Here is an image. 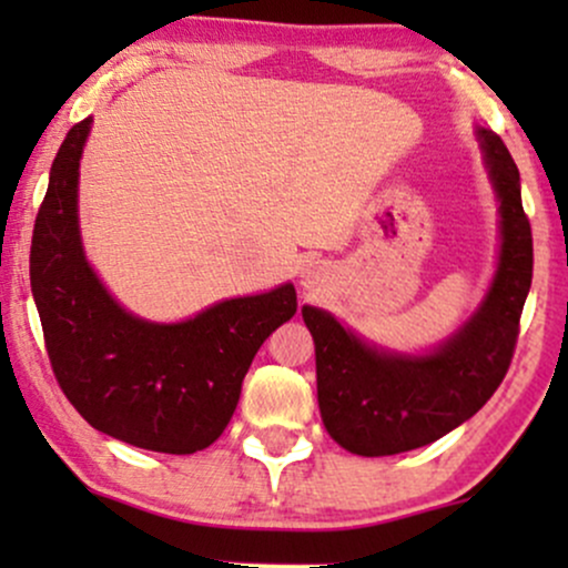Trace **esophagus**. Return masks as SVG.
Segmentation results:
<instances>
[{
  "label": "esophagus",
  "mask_w": 568,
  "mask_h": 568,
  "mask_svg": "<svg viewBox=\"0 0 568 568\" xmlns=\"http://www.w3.org/2000/svg\"><path fill=\"white\" fill-rule=\"evenodd\" d=\"M304 285H306V288L312 285V272H306V275H304Z\"/></svg>",
  "instance_id": "1"
}]
</instances>
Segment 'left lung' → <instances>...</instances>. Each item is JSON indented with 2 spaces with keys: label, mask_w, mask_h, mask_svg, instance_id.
<instances>
[{
  "label": "left lung",
  "mask_w": 568,
  "mask_h": 568,
  "mask_svg": "<svg viewBox=\"0 0 568 568\" xmlns=\"http://www.w3.org/2000/svg\"><path fill=\"white\" fill-rule=\"evenodd\" d=\"M478 141L499 200V264L484 304L448 342L427 355H397L357 338L331 312L302 306L323 425L352 454H403L443 438L486 406L510 368L531 288V224L507 146L484 128Z\"/></svg>",
  "instance_id": "1"
}]
</instances>
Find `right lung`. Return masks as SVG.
<instances>
[{
    "label": "right lung",
    "mask_w": 568,
    "mask_h": 568,
    "mask_svg": "<svg viewBox=\"0 0 568 568\" xmlns=\"http://www.w3.org/2000/svg\"><path fill=\"white\" fill-rule=\"evenodd\" d=\"M90 116L58 149L31 237V293L50 366L88 425L130 446L194 454L230 425L266 336L296 315V288L226 298L184 323H149L109 296L77 219Z\"/></svg>",
    "instance_id": "add662e5"
}]
</instances>
